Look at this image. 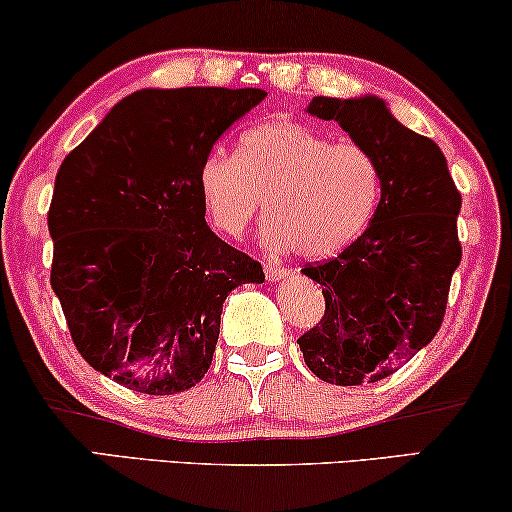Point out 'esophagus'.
Masks as SVG:
<instances>
[{"mask_svg": "<svg viewBox=\"0 0 512 512\" xmlns=\"http://www.w3.org/2000/svg\"><path fill=\"white\" fill-rule=\"evenodd\" d=\"M264 273H266V280H269V283H278V280H285L287 276H290V269H280V266H276V264H266Z\"/></svg>", "mask_w": 512, "mask_h": 512, "instance_id": "esophagus-1", "label": "esophagus"}]
</instances>
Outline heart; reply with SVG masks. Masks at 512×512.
<instances>
[{
	"instance_id": "b5f03b06",
	"label": "heart",
	"mask_w": 512,
	"mask_h": 512,
	"mask_svg": "<svg viewBox=\"0 0 512 512\" xmlns=\"http://www.w3.org/2000/svg\"><path fill=\"white\" fill-rule=\"evenodd\" d=\"M380 169L362 143L329 141L292 118L264 120L241 134L236 155L220 150L199 167V192L211 225L236 239L262 208L269 250L299 248L311 259L341 253L376 213Z\"/></svg>"
}]
</instances>
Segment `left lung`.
<instances>
[{
    "label": "left lung",
    "mask_w": 512,
    "mask_h": 512,
    "mask_svg": "<svg viewBox=\"0 0 512 512\" xmlns=\"http://www.w3.org/2000/svg\"><path fill=\"white\" fill-rule=\"evenodd\" d=\"M306 113L334 120L376 157L380 201L341 255L301 269L325 294V315L299 338L315 376L331 385L378 383L441 329L462 262V208L441 148L394 118L385 99L313 97Z\"/></svg>",
    "instance_id": "1"
}]
</instances>
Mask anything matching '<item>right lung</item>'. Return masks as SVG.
Segmentation results:
<instances>
[{"label":"right lung","instance_id":"1","mask_svg":"<svg viewBox=\"0 0 512 512\" xmlns=\"http://www.w3.org/2000/svg\"><path fill=\"white\" fill-rule=\"evenodd\" d=\"M266 97L259 88H143L64 157L48 211L50 285L92 369L143 394L190 390L211 366L227 294L262 264L206 225L199 167Z\"/></svg>","mask_w":512,"mask_h":512}]
</instances>
